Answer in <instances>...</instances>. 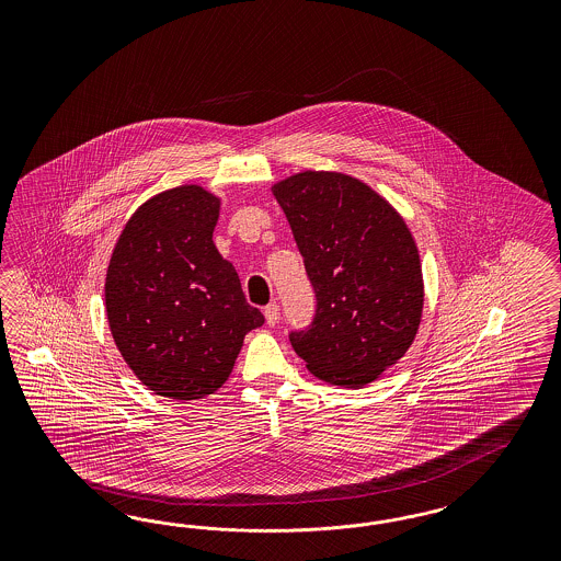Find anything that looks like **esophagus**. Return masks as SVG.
<instances>
[{"instance_id":"obj_1","label":"esophagus","mask_w":561,"mask_h":561,"mask_svg":"<svg viewBox=\"0 0 561 561\" xmlns=\"http://www.w3.org/2000/svg\"><path fill=\"white\" fill-rule=\"evenodd\" d=\"M265 321L270 327H275L279 321V306L272 302V305L265 306Z\"/></svg>"}]
</instances>
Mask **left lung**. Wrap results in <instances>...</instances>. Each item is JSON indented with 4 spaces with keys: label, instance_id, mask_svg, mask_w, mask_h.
I'll list each match as a JSON object with an SVG mask.
<instances>
[{
    "label": "left lung",
    "instance_id": "1",
    "mask_svg": "<svg viewBox=\"0 0 561 561\" xmlns=\"http://www.w3.org/2000/svg\"><path fill=\"white\" fill-rule=\"evenodd\" d=\"M305 256L314 319L289 343L329 385L362 389L405 356L424 279L405 220L350 174L305 170L272 187Z\"/></svg>",
    "mask_w": 561,
    "mask_h": 561
}]
</instances>
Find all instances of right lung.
<instances>
[{"mask_svg":"<svg viewBox=\"0 0 561 561\" xmlns=\"http://www.w3.org/2000/svg\"><path fill=\"white\" fill-rule=\"evenodd\" d=\"M220 199L199 185L153 195L125 224L104 305L113 340L141 385L176 401L218 391L242 340L265 323L214 244Z\"/></svg>","mask_w":561,"mask_h":561,"instance_id":"1","label":"right lung"}]
</instances>
